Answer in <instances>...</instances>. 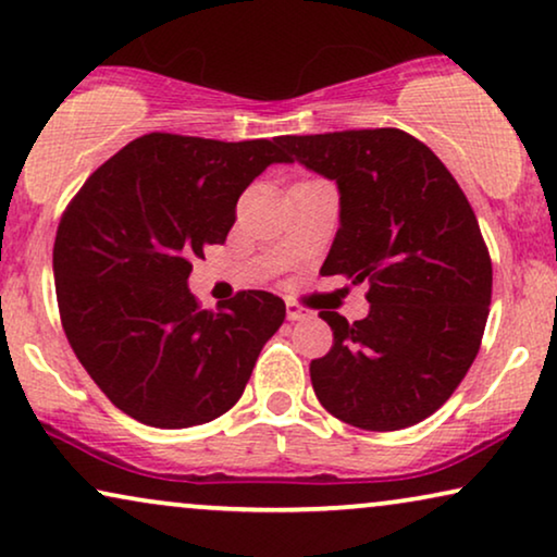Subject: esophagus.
<instances>
[{
  "mask_svg": "<svg viewBox=\"0 0 557 557\" xmlns=\"http://www.w3.org/2000/svg\"><path fill=\"white\" fill-rule=\"evenodd\" d=\"M286 317L292 319V322H301V319L311 317V311L296 301H286Z\"/></svg>",
  "mask_w": 557,
  "mask_h": 557,
  "instance_id": "34e87169",
  "label": "esophagus"
}]
</instances>
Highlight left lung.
<instances>
[{
	"label": "left lung",
	"instance_id": "left-lung-1",
	"mask_svg": "<svg viewBox=\"0 0 557 557\" xmlns=\"http://www.w3.org/2000/svg\"><path fill=\"white\" fill-rule=\"evenodd\" d=\"M288 162L337 182L339 231L322 276L368 281L370 314L332 326L309 375L334 418L400 431L444 406L482 345L492 258L476 215L444 162L400 128L278 136Z\"/></svg>",
	"mask_w": 557,
	"mask_h": 557
}]
</instances>
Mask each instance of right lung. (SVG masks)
Wrapping results in <instances>:
<instances>
[{
	"label": "right lung",
	"mask_w": 557,
	"mask_h": 557,
	"mask_svg": "<svg viewBox=\"0 0 557 557\" xmlns=\"http://www.w3.org/2000/svg\"><path fill=\"white\" fill-rule=\"evenodd\" d=\"M276 139L144 134L103 162L60 218L52 271L75 357L119 410L154 429L215 421L246 391L286 304L238 292L215 309L189 294L193 258L225 243L235 205Z\"/></svg>",
	"instance_id": "add662e5"
}]
</instances>
